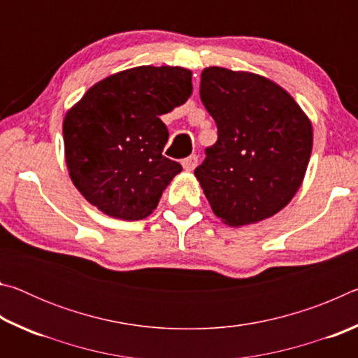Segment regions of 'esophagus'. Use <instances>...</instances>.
<instances>
[{"instance_id":"1","label":"esophagus","mask_w":358,"mask_h":358,"mask_svg":"<svg viewBox=\"0 0 358 358\" xmlns=\"http://www.w3.org/2000/svg\"><path fill=\"white\" fill-rule=\"evenodd\" d=\"M197 162H199V157H197L196 155H191V156H187L186 159H183V162H181V164H183V169H185V171H187V172H192L194 169H196Z\"/></svg>"}]
</instances>
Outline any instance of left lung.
Masks as SVG:
<instances>
[{
	"instance_id": "left-lung-1",
	"label": "left lung",
	"mask_w": 358,
	"mask_h": 358,
	"mask_svg": "<svg viewBox=\"0 0 358 358\" xmlns=\"http://www.w3.org/2000/svg\"><path fill=\"white\" fill-rule=\"evenodd\" d=\"M201 99L217 126L194 175L213 213L232 227L276 215L305 178L313 126L295 99L270 78L205 68Z\"/></svg>"
}]
</instances>
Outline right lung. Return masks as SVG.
<instances>
[{"instance_id":"add662e5","label":"right lung","mask_w":358,"mask_h":358,"mask_svg":"<svg viewBox=\"0 0 358 358\" xmlns=\"http://www.w3.org/2000/svg\"><path fill=\"white\" fill-rule=\"evenodd\" d=\"M192 72L137 66L93 85L63 121L72 183L107 216H150L181 166L162 156L169 131L161 115L185 104Z\"/></svg>"}]
</instances>
